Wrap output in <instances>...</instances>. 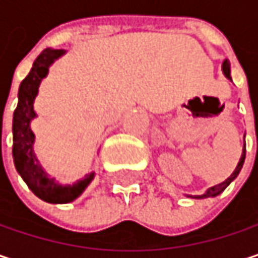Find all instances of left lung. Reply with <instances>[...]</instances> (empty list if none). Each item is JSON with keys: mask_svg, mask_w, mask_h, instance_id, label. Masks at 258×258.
<instances>
[{"mask_svg": "<svg viewBox=\"0 0 258 258\" xmlns=\"http://www.w3.org/2000/svg\"><path fill=\"white\" fill-rule=\"evenodd\" d=\"M222 71L223 74H224V77L227 78V80H230L232 81V78H230V63H229V60L226 59L223 61L222 64ZM244 161H245V142H244V149H242V155H241V159H239V162H238V165H236V168H235V171L230 174V177H227L223 183L220 184H216V186H213V187H210V189H207L202 195H195V197H192V195H189L190 198H195V199H204V198H214V197H217V195H220L223 190L238 177L239 174V171L242 170V165H244Z\"/></svg>", "mask_w": 258, "mask_h": 258, "instance_id": "obj_1", "label": "left lung"}]
</instances>
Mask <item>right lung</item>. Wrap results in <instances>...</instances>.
<instances>
[{"mask_svg":"<svg viewBox=\"0 0 258 258\" xmlns=\"http://www.w3.org/2000/svg\"><path fill=\"white\" fill-rule=\"evenodd\" d=\"M66 50H44L32 64L28 77L20 82L17 93V107L13 113V161L17 173L36 197L50 204L72 202L87 189L94 178V171L72 184H61L48 176L39 164L35 152V134L31 128L32 119L36 118L34 102L38 96L41 81L48 75L50 66L61 57Z\"/></svg>","mask_w":258,"mask_h":258,"instance_id":"add662e5","label":"right lung"}]
</instances>
